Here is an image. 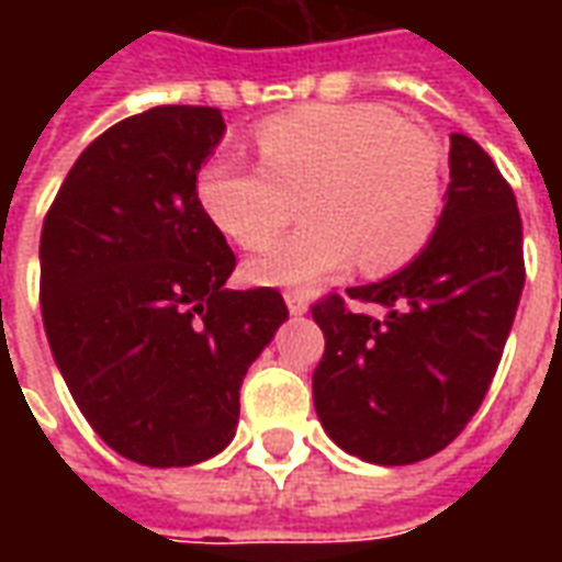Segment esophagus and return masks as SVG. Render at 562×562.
<instances>
[{
  "instance_id": "obj_1",
  "label": "esophagus",
  "mask_w": 562,
  "mask_h": 562,
  "mask_svg": "<svg viewBox=\"0 0 562 562\" xmlns=\"http://www.w3.org/2000/svg\"><path fill=\"white\" fill-rule=\"evenodd\" d=\"M285 304H289V313L292 316H304L306 310H310V297H306V292H285Z\"/></svg>"
}]
</instances>
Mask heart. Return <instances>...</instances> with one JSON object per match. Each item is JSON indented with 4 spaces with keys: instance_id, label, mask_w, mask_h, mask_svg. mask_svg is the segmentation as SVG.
<instances>
[{
    "instance_id": "obj_1",
    "label": "heart",
    "mask_w": 562,
    "mask_h": 562,
    "mask_svg": "<svg viewBox=\"0 0 562 562\" xmlns=\"http://www.w3.org/2000/svg\"><path fill=\"white\" fill-rule=\"evenodd\" d=\"M261 168L210 159L198 201L240 249H261L293 218L307 225L249 265L265 285H313L358 265L389 273L422 252L442 207V144L382 104H304L256 128Z\"/></svg>"
}]
</instances>
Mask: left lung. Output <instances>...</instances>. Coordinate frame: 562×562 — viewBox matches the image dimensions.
<instances>
[{
    "instance_id": "1",
    "label": "left lung",
    "mask_w": 562,
    "mask_h": 562,
    "mask_svg": "<svg viewBox=\"0 0 562 562\" xmlns=\"http://www.w3.org/2000/svg\"><path fill=\"white\" fill-rule=\"evenodd\" d=\"M448 165L446 210L422 256L389 280L313 304L325 334L313 373L318 422L367 463H418L458 439L494 382L518 310L527 270L515 192L467 135H451Z\"/></svg>"
}]
</instances>
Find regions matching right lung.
Instances as JSON below:
<instances>
[{
	"instance_id": "right-lung-1",
	"label": "right lung",
	"mask_w": 562,
	"mask_h": 562,
	"mask_svg": "<svg viewBox=\"0 0 562 562\" xmlns=\"http://www.w3.org/2000/svg\"><path fill=\"white\" fill-rule=\"evenodd\" d=\"M220 108L159 104L83 149L42 228V318L95 434L144 467L232 442L249 364L289 318L277 289H225L234 258L198 201Z\"/></svg>"
}]
</instances>
